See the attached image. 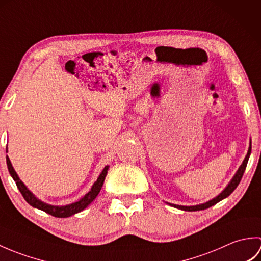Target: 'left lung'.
Listing matches in <instances>:
<instances>
[{
	"mask_svg": "<svg viewBox=\"0 0 261 261\" xmlns=\"http://www.w3.org/2000/svg\"><path fill=\"white\" fill-rule=\"evenodd\" d=\"M250 153H251V142H250V147H249V150H248L247 156H246L245 160H243L242 165L240 166V168L238 169L237 174L234 175L233 178H232V180L230 181V184L225 187V190L222 193H221L220 195L216 196L215 198L211 199V201L204 203V204L195 205V206H181V205H175V204H171V205H173L174 207H177V208L182 210V211H201V210H205V208H208L211 206H213V205H215L216 203H219L220 201H222L223 198L228 197L230 194L236 190L237 186L239 185V182H240L242 176H243V173H245V170H246V167H247V164H248V160H249V156H250Z\"/></svg>",
	"mask_w": 261,
	"mask_h": 261,
	"instance_id": "8db88e82",
	"label": "left lung"
}]
</instances>
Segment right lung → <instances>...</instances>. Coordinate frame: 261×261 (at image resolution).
Wrapping results in <instances>:
<instances>
[{
	"label": "right lung",
	"instance_id": "add662e5",
	"mask_svg": "<svg viewBox=\"0 0 261 261\" xmlns=\"http://www.w3.org/2000/svg\"><path fill=\"white\" fill-rule=\"evenodd\" d=\"M7 150H8V149H7ZM7 165H8V169L10 171L11 176H12V178L14 179L16 186H18L20 193L22 194V196H23L25 201L29 203L31 206L41 210V211H43V212H46L48 214L55 216V218H68V216H70V215H74L76 213L81 212V211L84 210L87 206V205H90L94 201V199H95V197L97 196V194L99 193V191H101L104 179H105V176H107L108 169H109V166H105L101 175L98 176L97 180L94 182L92 190L88 192L84 197L81 198L79 202H75L73 204L66 205V206H54V205H49V204H46V203H43L41 201H39V199L35 195H33V194L29 190H28L27 186L19 178V176L16 175V173L14 171L12 165H11V162H10V159L8 158V156H7Z\"/></svg>",
	"mask_w": 261,
	"mask_h": 261
}]
</instances>
